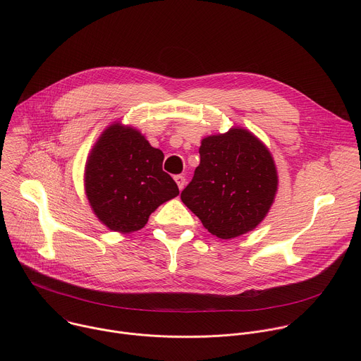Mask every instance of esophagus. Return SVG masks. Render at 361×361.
Listing matches in <instances>:
<instances>
[{
    "instance_id": "obj_1",
    "label": "esophagus",
    "mask_w": 361,
    "mask_h": 361,
    "mask_svg": "<svg viewBox=\"0 0 361 361\" xmlns=\"http://www.w3.org/2000/svg\"><path fill=\"white\" fill-rule=\"evenodd\" d=\"M174 180H176V183H177L178 188H180V190H183V188H184V185H185V177H184V176H181V174H178V176H174Z\"/></svg>"
}]
</instances>
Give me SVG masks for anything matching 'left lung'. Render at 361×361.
I'll return each instance as SVG.
<instances>
[{
  "instance_id": "8db88e82",
  "label": "left lung",
  "mask_w": 361,
  "mask_h": 361,
  "mask_svg": "<svg viewBox=\"0 0 361 361\" xmlns=\"http://www.w3.org/2000/svg\"><path fill=\"white\" fill-rule=\"evenodd\" d=\"M200 166L181 200L219 238L259 226L277 191V171L264 144L243 128L201 141Z\"/></svg>"
}]
</instances>
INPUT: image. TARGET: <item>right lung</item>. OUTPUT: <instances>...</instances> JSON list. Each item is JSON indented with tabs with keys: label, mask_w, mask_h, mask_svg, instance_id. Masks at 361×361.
<instances>
[{
	"label": "right lung",
	"mask_w": 361,
	"mask_h": 361,
	"mask_svg": "<svg viewBox=\"0 0 361 361\" xmlns=\"http://www.w3.org/2000/svg\"><path fill=\"white\" fill-rule=\"evenodd\" d=\"M163 160V151L134 128L117 123L102 133L85 166V192L98 220L113 231H137L160 204L177 197Z\"/></svg>",
	"instance_id": "right-lung-1"
}]
</instances>
